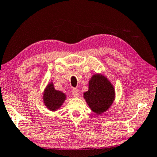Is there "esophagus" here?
Here are the masks:
<instances>
[{"label": "esophagus", "mask_w": 157, "mask_h": 157, "mask_svg": "<svg viewBox=\"0 0 157 157\" xmlns=\"http://www.w3.org/2000/svg\"><path fill=\"white\" fill-rule=\"evenodd\" d=\"M72 95H73L74 97H78L79 95V91L78 89H73V90H72Z\"/></svg>", "instance_id": "1"}]
</instances>
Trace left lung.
Here are the masks:
<instances>
[{"label": "left lung", "instance_id": "left-lung-1", "mask_svg": "<svg viewBox=\"0 0 157 157\" xmlns=\"http://www.w3.org/2000/svg\"><path fill=\"white\" fill-rule=\"evenodd\" d=\"M84 97L92 111L99 114L105 112L113 103L114 89L105 77L96 74L89 81V90L84 94Z\"/></svg>", "mask_w": 157, "mask_h": 157}]
</instances>
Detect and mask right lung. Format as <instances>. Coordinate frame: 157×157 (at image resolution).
Here are the masks:
<instances>
[{"instance_id": "add662e5", "label": "right lung", "mask_w": 157, "mask_h": 157, "mask_svg": "<svg viewBox=\"0 0 157 157\" xmlns=\"http://www.w3.org/2000/svg\"><path fill=\"white\" fill-rule=\"evenodd\" d=\"M66 96L60 91L54 87L53 84H49L43 94V100L47 108L52 111L56 110L62 105L65 101Z\"/></svg>"}]
</instances>
